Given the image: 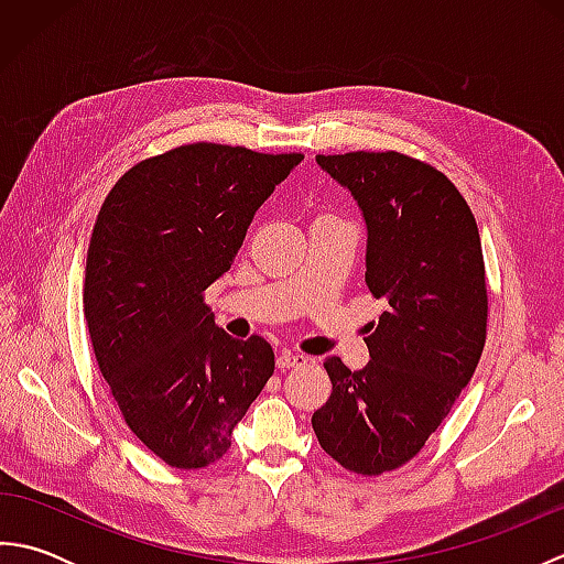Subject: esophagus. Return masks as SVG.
Wrapping results in <instances>:
<instances>
[{"instance_id": "esophagus-1", "label": "esophagus", "mask_w": 564, "mask_h": 564, "mask_svg": "<svg viewBox=\"0 0 564 564\" xmlns=\"http://www.w3.org/2000/svg\"><path fill=\"white\" fill-rule=\"evenodd\" d=\"M305 364H307V356H303V354L283 351V354H279V358H275V366H279V370H291V368L305 366Z\"/></svg>"}]
</instances>
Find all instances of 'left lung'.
<instances>
[{
	"instance_id": "1",
	"label": "left lung",
	"mask_w": 564,
	"mask_h": 564,
	"mask_svg": "<svg viewBox=\"0 0 564 564\" xmlns=\"http://www.w3.org/2000/svg\"><path fill=\"white\" fill-rule=\"evenodd\" d=\"M364 213L366 285L388 310L370 322V361L325 368L313 414L319 446L358 475L412 460L470 382L487 337V283L475 215L446 174L400 152L317 154Z\"/></svg>"
}]
</instances>
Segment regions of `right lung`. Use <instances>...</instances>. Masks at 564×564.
Masks as SVG:
<instances>
[{"label":"right lung","instance_id":"add662e5","mask_svg":"<svg viewBox=\"0 0 564 564\" xmlns=\"http://www.w3.org/2000/svg\"><path fill=\"white\" fill-rule=\"evenodd\" d=\"M303 154L194 142L128 170L94 225L84 317L130 431L178 470L220 460L273 376L267 339H232L203 293Z\"/></svg>","mask_w":564,"mask_h":564}]
</instances>
